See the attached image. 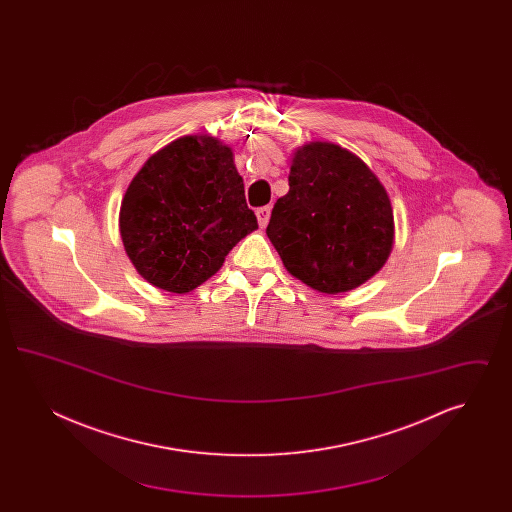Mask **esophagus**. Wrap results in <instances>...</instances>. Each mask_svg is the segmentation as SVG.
Listing matches in <instances>:
<instances>
[{
	"mask_svg": "<svg viewBox=\"0 0 512 512\" xmlns=\"http://www.w3.org/2000/svg\"><path fill=\"white\" fill-rule=\"evenodd\" d=\"M257 220H259V226L261 228H265L268 224V220H270V207H261V209H257Z\"/></svg>",
	"mask_w": 512,
	"mask_h": 512,
	"instance_id": "1",
	"label": "esophagus"
}]
</instances>
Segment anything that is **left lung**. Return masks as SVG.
I'll return each instance as SVG.
<instances>
[{
  "label": "left lung",
  "instance_id": "1",
  "mask_svg": "<svg viewBox=\"0 0 512 512\" xmlns=\"http://www.w3.org/2000/svg\"><path fill=\"white\" fill-rule=\"evenodd\" d=\"M290 192L272 209L268 240L286 270L322 293L351 292L390 257V195L363 159L332 142L297 147Z\"/></svg>",
  "mask_w": 512,
  "mask_h": 512
}]
</instances>
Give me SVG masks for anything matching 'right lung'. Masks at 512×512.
<instances>
[{"label":"right lung","mask_w":512,"mask_h":512,"mask_svg":"<svg viewBox=\"0 0 512 512\" xmlns=\"http://www.w3.org/2000/svg\"><path fill=\"white\" fill-rule=\"evenodd\" d=\"M232 147L182 136L153 153L122 197V245L151 286L188 293L219 272L230 249L257 230Z\"/></svg>","instance_id":"1"}]
</instances>
